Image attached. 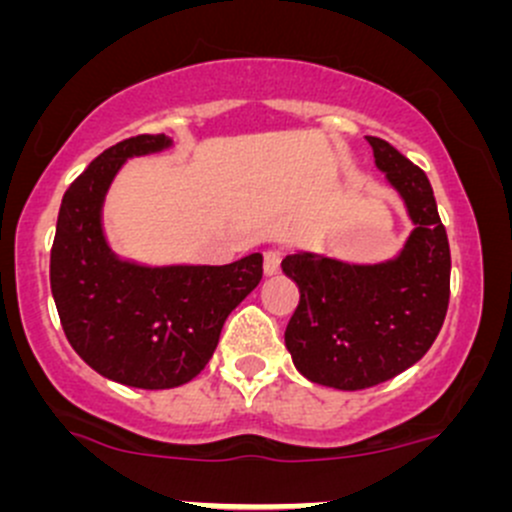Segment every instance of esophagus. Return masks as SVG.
Returning <instances> with one entry per match:
<instances>
[{
	"label": "esophagus",
	"instance_id": "1",
	"mask_svg": "<svg viewBox=\"0 0 512 512\" xmlns=\"http://www.w3.org/2000/svg\"><path fill=\"white\" fill-rule=\"evenodd\" d=\"M280 262H282V255L277 250H267L265 252V265H262V270H265L267 277L277 275L280 272Z\"/></svg>",
	"mask_w": 512,
	"mask_h": 512
}]
</instances>
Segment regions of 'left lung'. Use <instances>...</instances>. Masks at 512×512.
<instances>
[{"instance_id":"obj_1","label":"left lung","mask_w":512,"mask_h":512,"mask_svg":"<svg viewBox=\"0 0 512 512\" xmlns=\"http://www.w3.org/2000/svg\"><path fill=\"white\" fill-rule=\"evenodd\" d=\"M366 141L414 223L399 255L374 265L317 252L282 260L299 287L287 352L304 379L339 391L369 389L414 366L436 342L451 294V250L426 173L391 143Z\"/></svg>"}]
</instances>
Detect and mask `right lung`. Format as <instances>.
Listing matches in <instances>:
<instances>
[{
	"instance_id": "right-lung-1",
	"label": "right lung",
	"mask_w": 512,
	"mask_h": 512,
	"mask_svg": "<svg viewBox=\"0 0 512 512\" xmlns=\"http://www.w3.org/2000/svg\"><path fill=\"white\" fill-rule=\"evenodd\" d=\"M173 146L136 136L103 151L64 193L51 247V294L74 352L106 379L173 389L205 369L227 314L262 280V255L230 265L123 260L103 232V200L128 158Z\"/></svg>"
}]
</instances>
